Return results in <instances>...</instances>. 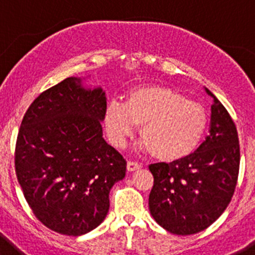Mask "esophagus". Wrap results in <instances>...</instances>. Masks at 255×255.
Wrapping results in <instances>:
<instances>
[{
	"label": "esophagus",
	"mask_w": 255,
	"mask_h": 255,
	"mask_svg": "<svg viewBox=\"0 0 255 255\" xmlns=\"http://www.w3.org/2000/svg\"><path fill=\"white\" fill-rule=\"evenodd\" d=\"M140 167H141V164L138 163L136 161H128V171L139 170Z\"/></svg>",
	"instance_id": "esophagus-1"
}]
</instances>
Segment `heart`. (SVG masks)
<instances>
[{"label":"heart","mask_w":255,"mask_h":255,"mask_svg":"<svg viewBox=\"0 0 255 255\" xmlns=\"http://www.w3.org/2000/svg\"><path fill=\"white\" fill-rule=\"evenodd\" d=\"M138 125L144 150H153L163 161H177L198 148L208 114L203 105L171 88L148 85L129 92L126 102L111 101L105 110L106 131L115 147H124Z\"/></svg>","instance_id":"b5f03b06"}]
</instances>
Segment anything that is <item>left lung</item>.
<instances>
[{
  "label": "left lung",
  "mask_w": 255,
  "mask_h": 255,
  "mask_svg": "<svg viewBox=\"0 0 255 255\" xmlns=\"http://www.w3.org/2000/svg\"><path fill=\"white\" fill-rule=\"evenodd\" d=\"M213 98L211 129L194 153L171 163L149 166L153 188L149 211L155 222L176 235H193L211 226L231 202L240 166L235 123Z\"/></svg>",
  "instance_id": "left-lung-1"
}]
</instances>
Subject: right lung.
<instances>
[{"mask_svg":"<svg viewBox=\"0 0 255 255\" xmlns=\"http://www.w3.org/2000/svg\"><path fill=\"white\" fill-rule=\"evenodd\" d=\"M102 88L66 78L40 93L22 117L15 171L35 217L69 236L89 233L110 208V190L125 177L126 161L103 139Z\"/></svg>","mask_w":255,"mask_h":255,"instance_id":"right-lung-1","label":"right lung"}]
</instances>
